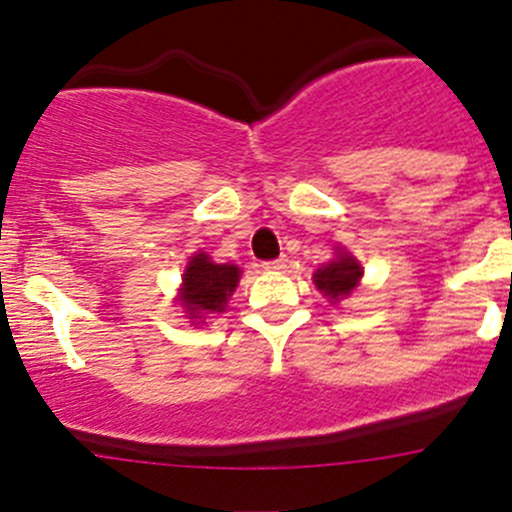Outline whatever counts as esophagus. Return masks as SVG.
I'll return each mask as SVG.
<instances>
[{
	"label": "esophagus",
	"mask_w": 512,
	"mask_h": 512,
	"mask_svg": "<svg viewBox=\"0 0 512 512\" xmlns=\"http://www.w3.org/2000/svg\"><path fill=\"white\" fill-rule=\"evenodd\" d=\"M265 270H272V272L287 270V257H277V260L265 262Z\"/></svg>",
	"instance_id": "34e87169"
}]
</instances>
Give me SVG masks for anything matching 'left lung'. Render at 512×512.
Segmentation results:
<instances>
[{
    "label": "left lung",
    "mask_w": 512,
    "mask_h": 512,
    "mask_svg": "<svg viewBox=\"0 0 512 512\" xmlns=\"http://www.w3.org/2000/svg\"><path fill=\"white\" fill-rule=\"evenodd\" d=\"M361 275H364V270L356 262V257L344 250H337V257L332 262H327V265L314 272V285H317L319 292H324L329 302L337 304L359 287Z\"/></svg>",
    "instance_id": "obj_1"
}]
</instances>
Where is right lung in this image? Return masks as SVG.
Returning a JSON list of instances; mask_svg holds the SVG:
<instances>
[{"instance_id": "right-lung-1", "label": "right lung", "mask_w": 512, "mask_h": 512, "mask_svg": "<svg viewBox=\"0 0 512 512\" xmlns=\"http://www.w3.org/2000/svg\"><path fill=\"white\" fill-rule=\"evenodd\" d=\"M240 267L218 265L205 252L190 257L185 267L183 285L178 292V304L188 312V319L198 322L205 314L225 312L230 294L240 282Z\"/></svg>"}]
</instances>
